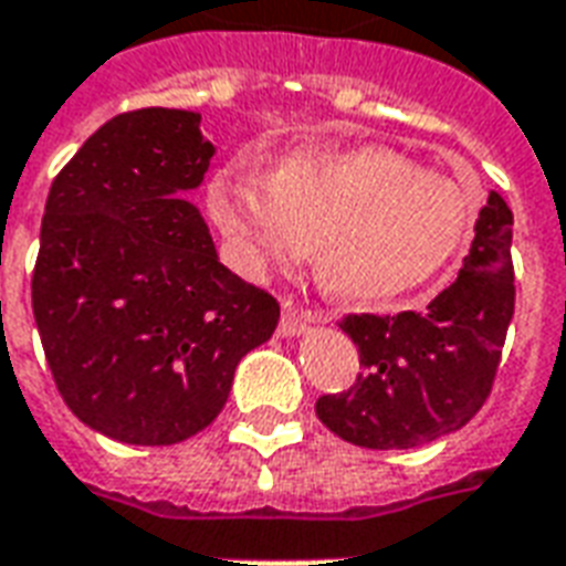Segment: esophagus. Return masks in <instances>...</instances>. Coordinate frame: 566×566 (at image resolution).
<instances>
[{
    "mask_svg": "<svg viewBox=\"0 0 566 566\" xmlns=\"http://www.w3.org/2000/svg\"><path fill=\"white\" fill-rule=\"evenodd\" d=\"M329 317H333L329 312H303V308H296L294 303H284L282 321H279V336H303L305 324H326Z\"/></svg>",
    "mask_w": 566,
    "mask_h": 566,
    "instance_id": "1",
    "label": "esophagus"
}]
</instances>
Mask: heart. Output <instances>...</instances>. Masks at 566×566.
<instances>
[{"instance_id": "b5f03b06", "label": "heart", "mask_w": 566, "mask_h": 566, "mask_svg": "<svg viewBox=\"0 0 566 566\" xmlns=\"http://www.w3.org/2000/svg\"><path fill=\"white\" fill-rule=\"evenodd\" d=\"M207 207L245 275L287 270L315 242L317 275L347 303H384L438 279L480 219L474 188L389 146H305L272 174L230 161L209 179Z\"/></svg>"}]
</instances>
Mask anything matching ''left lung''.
Instances as JSON below:
<instances>
[{
    "instance_id": "left-lung-1",
    "label": "left lung",
    "mask_w": 566,
    "mask_h": 566,
    "mask_svg": "<svg viewBox=\"0 0 566 566\" xmlns=\"http://www.w3.org/2000/svg\"><path fill=\"white\" fill-rule=\"evenodd\" d=\"M513 212L489 191L455 282L426 312L347 315L342 333L359 350L357 384L321 396L317 420L368 450H411L453 434L492 392L513 321Z\"/></svg>"
}]
</instances>
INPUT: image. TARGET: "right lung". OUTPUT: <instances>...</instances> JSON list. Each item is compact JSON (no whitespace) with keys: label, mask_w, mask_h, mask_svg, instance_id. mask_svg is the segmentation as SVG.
Listing matches in <instances>:
<instances>
[{"label":"right lung","mask_w":566,"mask_h":566,"mask_svg":"<svg viewBox=\"0 0 566 566\" xmlns=\"http://www.w3.org/2000/svg\"><path fill=\"white\" fill-rule=\"evenodd\" d=\"M216 146L200 113H119L53 179L32 312L56 389L113 441L167 447L207 429L279 303L219 261L186 191Z\"/></svg>","instance_id":"add662e5"}]
</instances>
